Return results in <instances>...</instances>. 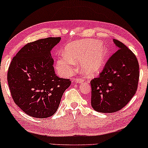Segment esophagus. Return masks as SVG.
Masks as SVG:
<instances>
[{
	"label": "esophagus",
	"instance_id": "1",
	"mask_svg": "<svg viewBox=\"0 0 148 148\" xmlns=\"http://www.w3.org/2000/svg\"><path fill=\"white\" fill-rule=\"evenodd\" d=\"M74 80L76 81V83H83V82L85 81L84 79H83V78H77Z\"/></svg>",
	"mask_w": 148,
	"mask_h": 148
}]
</instances>
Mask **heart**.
I'll list each match as a JSON object with an SVG mask.
<instances>
[{
    "instance_id": "obj_1",
    "label": "heart",
    "mask_w": 148,
    "mask_h": 148,
    "mask_svg": "<svg viewBox=\"0 0 148 148\" xmlns=\"http://www.w3.org/2000/svg\"><path fill=\"white\" fill-rule=\"evenodd\" d=\"M108 50L98 40H85L68 44L56 62V68L61 76L74 72L78 63L80 70L87 76H93L105 64Z\"/></svg>"
}]
</instances>
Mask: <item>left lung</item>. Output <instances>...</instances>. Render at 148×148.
Wrapping results in <instances>:
<instances>
[{"label":"left lung","instance_id":"left-lung-1","mask_svg":"<svg viewBox=\"0 0 148 148\" xmlns=\"http://www.w3.org/2000/svg\"><path fill=\"white\" fill-rule=\"evenodd\" d=\"M119 49L106 61L99 76L91 80V104L95 111L114 113L123 108L135 94L139 65L134 54L114 39Z\"/></svg>","mask_w":148,"mask_h":148}]
</instances>
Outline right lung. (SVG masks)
<instances>
[{"label": "right lung", "instance_id": "obj_1", "mask_svg": "<svg viewBox=\"0 0 148 148\" xmlns=\"http://www.w3.org/2000/svg\"><path fill=\"white\" fill-rule=\"evenodd\" d=\"M61 37L28 43L13 58L7 72L11 95L24 113L37 118L50 117L57 111L71 80L56 75L50 51Z\"/></svg>", "mask_w": 148, "mask_h": 148}]
</instances>
